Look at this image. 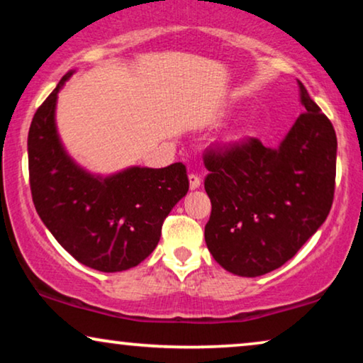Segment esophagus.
Instances as JSON below:
<instances>
[{"label": "esophagus", "mask_w": 363, "mask_h": 363, "mask_svg": "<svg viewBox=\"0 0 363 363\" xmlns=\"http://www.w3.org/2000/svg\"><path fill=\"white\" fill-rule=\"evenodd\" d=\"M188 180H190L191 190H196V188H200V185H201L200 175H196V173H190V175H188Z\"/></svg>", "instance_id": "1"}]
</instances>
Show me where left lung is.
Returning <instances> with one entry per match:
<instances>
[{"label":"left lung","mask_w":363,"mask_h":363,"mask_svg":"<svg viewBox=\"0 0 363 363\" xmlns=\"http://www.w3.org/2000/svg\"><path fill=\"white\" fill-rule=\"evenodd\" d=\"M299 89L304 112L279 147L246 138L216 143L203 155L211 200L205 241L233 274L256 277L281 267L332 208L335 130L301 81Z\"/></svg>","instance_id":"left-lung-1"}]
</instances>
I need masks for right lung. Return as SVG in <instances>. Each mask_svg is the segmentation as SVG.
<instances>
[{"instance_id": "1", "label": "right lung", "mask_w": 363, "mask_h": 363, "mask_svg": "<svg viewBox=\"0 0 363 363\" xmlns=\"http://www.w3.org/2000/svg\"><path fill=\"white\" fill-rule=\"evenodd\" d=\"M67 72L38 107L28 133L33 203L59 245L84 266L102 272L130 269L150 256L172 208L186 195V167L127 168L94 177L59 142L54 111Z\"/></svg>"}]
</instances>
